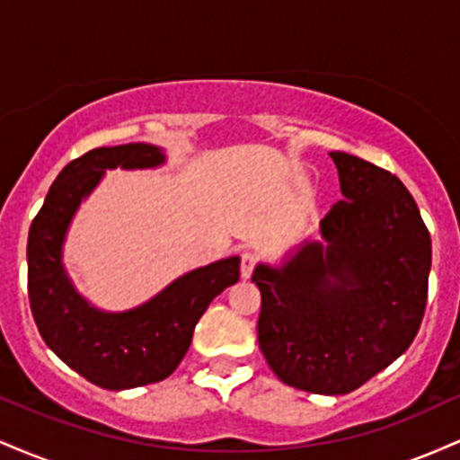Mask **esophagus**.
<instances>
[{"label": "esophagus", "mask_w": 460, "mask_h": 460, "mask_svg": "<svg viewBox=\"0 0 460 460\" xmlns=\"http://www.w3.org/2000/svg\"><path fill=\"white\" fill-rule=\"evenodd\" d=\"M252 270H255V255L252 252H242V263H240V274L242 279H251Z\"/></svg>", "instance_id": "1"}]
</instances>
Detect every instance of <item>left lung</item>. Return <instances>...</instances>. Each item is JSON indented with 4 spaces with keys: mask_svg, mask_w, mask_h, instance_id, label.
<instances>
[{
    "mask_svg": "<svg viewBox=\"0 0 460 460\" xmlns=\"http://www.w3.org/2000/svg\"><path fill=\"white\" fill-rule=\"evenodd\" d=\"M344 199L281 266L260 263V348L289 387L344 395L398 358L429 296L430 234L398 177L332 151Z\"/></svg>",
    "mask_w": 460,
    "mask_h": 460,
    "instance_id": "1",
    "label": "left lung"
}]
</instances>
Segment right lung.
Instances as JSON below:
<instances>
[{"instance_id":"add662e5","label":"right lung","mask_w":460,"mask_h":460,"mask_svg":"<svg viewBox=\"0 0 460 460\" xmlns=\"http://www.w3.org/2000/svg\"><path fill=\"white\" fill-rule=\"evenodd\" d=\"M164 162L160 146L145 142L84 153L62 168L30 226L28 294L40 337L68 367L112 392L171 376L188 352L200 315L240 279V257H226L186 272L145 305L119 314L93 307L73 288L62 244L79 203L108 168L134 171Z\"/></svg>"}]
</instances>
